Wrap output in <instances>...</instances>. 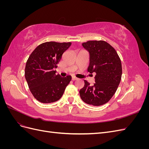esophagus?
Returning a JSON list of instances; mask_svg holds the SVG:
<instances>
[{
    "label": "esophagus",
    "instance_id": "1",
    "mask_svg": "<svg viewBox=\"0 0 149 149\" xmlns=\"http://www.w3.org/2000/svg\"><path fill=\"white\" fill-rule=\"evenodd\" d=\"M77 79H78V78L74 77V76H73V77H72V80H73V81H75V80H77Z\"/></svg>",
    "mask_w": 149,
    "mask_h": 149
}]
</instances>
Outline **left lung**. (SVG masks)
<instances>
[{"label": "left lung", "instance_id": "left-lung-1", "mask_svg": "<svg viewBox=\"0 0 149 149\" xmlns=\"http://www.w3.org/2000/svg\"><path fill=\"white\" fill-rule=\"evenodd\" d=\"M82 45L89 53L88 71L96 73V76L93 85L84 80L80 97L88 104L103 105L114 96L120 83L123 73L120 59L116 49L103 40H91Z\"/></svg>", "mask_w": 149, "mask_h": 149}]
</instances>
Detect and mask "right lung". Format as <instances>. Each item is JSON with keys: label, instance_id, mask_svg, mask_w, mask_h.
Instances as JSON below:
<instances>
[{"label": "right lung", "instance_id": "1", "mask_svg": "<svg viewBox=\"0 0 149 149\" xmlns=\"http://www.w3.org/2000/svg\"><path fill=\"white\" fill-rule=\"evenodd\" d=\"M71 42L43 43L30 54L26 63L25 77L30 91L40 102L58 101L71 80V76L62 78L56 74L57 65Z\"/></svg>", "mask_w": 149, "mask_h": 149}]
</instances>
